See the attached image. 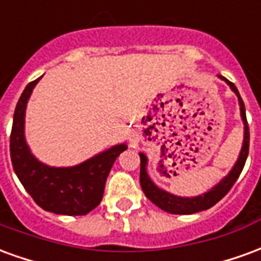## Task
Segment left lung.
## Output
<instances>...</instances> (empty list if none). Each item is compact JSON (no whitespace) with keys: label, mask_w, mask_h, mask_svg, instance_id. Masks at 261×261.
Masks as SVG:
<instances>
[{"label":"left lung","mask_w":261,"mask_h":261,"mask_svg":"<svg viewBox=\"0 0 261 261\" xmlns=\"http://www.w3.org/2000/svg\"><path fill=\"white\" fill-rule=\"evenodd\" d=\"M222 80L232 88V91L235 92L236 96L239 99V105H241V114L243 124H245V140H243V147H242L241 155L238 158V162L233 166V169L230 170L229 175L224 177L222 180L219 181L218 185L213 187V190H210L205 194H201L198 197H192V198H185V197H177L170 194V193L165 192L162 189H159L152 183V180L149 179V176L147 175V156L144 153H140L141 158V168H140V183H141L142 192L149 198L151 201L158 205L161 210H164L166 213L170 214H194L198 211H204L208 210L213 205H215L217 202L224 198L228 192H229L232 186L235 185V181L238 180V177L241 175V172L243 170V166L246 164L247 153H249V142H250V133H249V123L246 119V110H245V103L242 100L239 91L236 89V86L228 81L224 76H221Z\"/></svg>","instance_id":"obj_1"}]
</instances>
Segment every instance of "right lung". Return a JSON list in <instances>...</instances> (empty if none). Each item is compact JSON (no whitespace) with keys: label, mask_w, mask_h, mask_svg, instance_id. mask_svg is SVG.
Listing matches in <instances>:
<instances>
[{"label":"right lung","mask_w":261,"mask_h":261,"mask_svg":"<svg viewBox=\"0 0 261 261\" xmlns=\"http://www.w3.org/2000/svg\"><path fill=\"white\" fill-rule=\"evenodd\" d=\"M39 80L28 84L15 108L9 140L12 166L39 207L63 215H86L102 201L109 172L127 147L116 145L72 168H50L40 164L31 153L23 136L26 103Z\"/></svg>","instance_id":"obj_1"}]
</instances>
